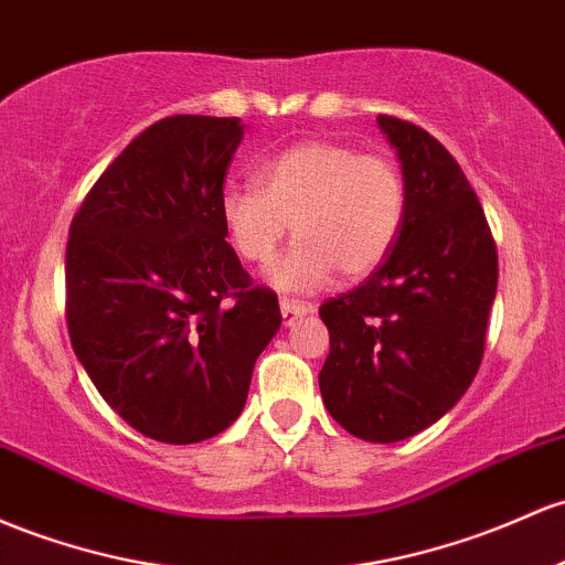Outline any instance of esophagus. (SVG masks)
Instances as JSON below:
<instances>
[{
  "mask_svg": "<svg viewBox=\"0 0 565 565\" xmlns=\"http://www.w3.org/2000/svg\"><path fill=\"white\" fill-rule=\"evenodd\" d=\"M313 306H306V302H295V300H287V297H281V319L284 324L292 327L297 319H302L306 313H311Z\"/></svg>",
  "mask_w": 565,
  "mask_h": 565,
  "instance_id": "34e87169",
  "label": "esophagus"
}]
</instances>
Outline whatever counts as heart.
Wrapping results in <instances>:
<instances>
[{"label":"heart","instance_id":"heart-1","mask_svg":"<svg viewBox=\"0 0 565 565\" xmlns=\"http://www.w3.org/2000/svg\"><path fill=\"white\" fill-rule=\"evenodd\" d=\"M257 184L222 192V225L238 257L257 268L276 259L292 225L297 244L273 270L281 289H316L338 270L367 276L392 254L405 225L399 166L345 141H297L259 166Z\"/></svg>","mask_w":565,"mask_h":565}]
</instances>
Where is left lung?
<instances>
[{
    "instance_id": "obj_1",
    "label": "left lung",
    "mask_w": 565,
    "mask_h": 565,
    "mask_svg": "<svg viewBox=\"0 0 565 565\" xmlns=\"http://www.w3.org/2000/svg\"><path fill=\"white\" fill-rule=\"evenodd\" d=\"M377 126L402 160L405 225L359 287L321 302L330 356L319 388L353 437L396 443L443 418L475 381L499 254L454 154L411 120L377 115Z\"/></svg>"
}]
</instances>
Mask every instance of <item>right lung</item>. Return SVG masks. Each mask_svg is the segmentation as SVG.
I'll use <instances>...</instances> for the list:
<instances>
[{"mask_svg":"<svg viewBox=\"0 0 565 565\" xmlns=\"http://www.w3.org/2000/svg\"><path fill=\"white\" fill-rule=\"evenodd\" d=\"M235 117L152 122L96 179L66 244L72 349L107 405L145 437L190 445L225 431L278 297L241 268L220 201Z\"/></svg>","mask_w":565,"mask_h":565,"instance_id":"add662e5","label":"right lung"}]
</instances>
